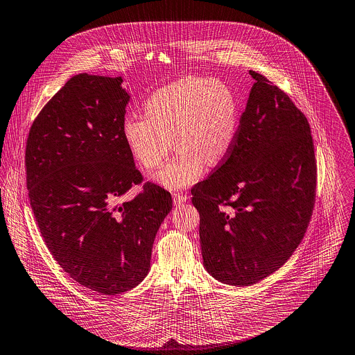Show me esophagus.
<instances>
[{"instance_id": "34e87169", "label": "esophagus", "mask_w": 355, "mask_h": 355, "mask_svg": "<svg viewBox=\"0 0 355 355\" xmlns=\"http://www.w3.org/2000/svg\"><path fill=\"white\" fill-rule=\"evenodd\" d=\"M173 199H174L175 205H182V203H185L188 200V196L181 193V192H174L173 193Z\"/></svg>"}]
</instances>
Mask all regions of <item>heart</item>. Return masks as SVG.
<instances>
[{"label":"heart","mask_w":355,"mask_h":355,"mask_svg":"<svg viewBox=\"0 0 355 355\" xmlns=\"http://www.w3.org/2000/svg\"><path fill=\"white\" fill-rule=\"evenodd\" d=\"M144 112L145 116L130 113L123 119V138L145 170L156 168L174 142L175 155L153 177L170 189L199 181L206 164H221L239 131L235 92L209 77L191 76L156 89Z\"/></svg>","instance_id":"b5f03b06"}]
</instances>
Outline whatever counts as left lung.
Here are the masks:
<instances>
[{"mask_svg": "<svg viewBox=\"0 0 355 355\" xmlns=\"http://www.w3.org/2000/svg\"><path fill=\"white\" fill-rule=\"evenodd\" d=\"M249 73L254 84L235 145L191 191L203 266L234 286L253 285L289 260L307 231L317 187L307 117L267 77Z\"/></svg>", "mask_w": 355, "mask_h": 355, "instance_id": "8db88e82", "label": "left lung"}]
</instances>
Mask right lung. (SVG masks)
I'll return each instance as SVG.
<instances>
[{
    "instance_id": "1",
    "label": "right lung",
    "mask_w": 355,
    "mask_h": 355,
    "mask_svg": "<svg viewBox=\"0 0 355 355\" xmlns=\"http://www.w3.org/2000/svg\"><path fill=\"white\" fill-rule=\"evenodd\" d=\"M121 77L73 76L42 107L26 142V184L41 236L63 271L101 295L135 288L150 268L170 192L146 182L123 138Z\"/></svg>"
}]
</instances>
